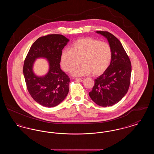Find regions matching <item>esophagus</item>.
Listing matches in <instances>:
<instances>
[{
  "label": "esophagus",
  "mask_w": 154,
  "mask_h": 154,
  "mask_svg": "<svg viewBox=\"0 0 154 154\" xmlns=\"http://www.w3.org/2000/svg\"><path fill=\"white\" fill-rule=\"evenodd\" d=\"M76 80L79 81H83L85 80V79H76Z\"/></svg>",
  "instance_id": "1"
}]
</instances>
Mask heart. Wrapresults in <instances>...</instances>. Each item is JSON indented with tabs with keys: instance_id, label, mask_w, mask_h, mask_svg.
<instances>
[{
	"instance_id": "heart-1",
	"label": "heart",
	"mask_w": 154,
	"mask_h": 154,
	"mask_svg": "<svg viewBox=\"0 0 154 154\" xmlns=\"http://www.w3.org/2000/svg\"><path fill=\"white\" fill-rule=\"evenodd\" d=\"M110 44L91 37H85L74 42L70 50H65L60 55V64L63 70L72 72L75 76H84L91 73L100 75L110 66L112 60Z\"/></svg>"
}]
</instances>
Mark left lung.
I'll list each match as a JSON object with an SVG mask.
<instances>
[{
    "label": "left lung",
    "instance_id": "left-lung-1",
    "mask_svg": "<svg viewBox=\"0 0 154 154\" xmlns=\"http://www.w3.org/2000/svg\"><path fill=\"white\" fill-rule=\"evenodd\" d=\"M96 32L107 38L112 56L110 66L95 80V85L89 95L100 106H111L119 102L129 89L132 72L131 62L116 37L107 31Z\"/></svg>",
    "mask_w": 154,
    "mask_h": 154
}]
</instances>
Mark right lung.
Segmentation results:
<instances>
[{
  "mask_svg": "<svg viewBox=\"0 0 154 154\" xmlns=\"http://www.w3.org/2000/svg\"><path fill=\"white\" fill-rule=\"evenodd\" d=\"M66 37L58 34L48 35L37 38L32 45L23 67L26 87L32 97L44 107L58 105L69 92L70 78L60 68L62 50L69 42ZM44 57L49 63V71L38 77L32 72L36 58Z\"/></svg>",
  "mask_w": 154,
  "mask_h": 154,
  "instance_id": "obj_1",
  "label": "right lung"
}]
</instances>
